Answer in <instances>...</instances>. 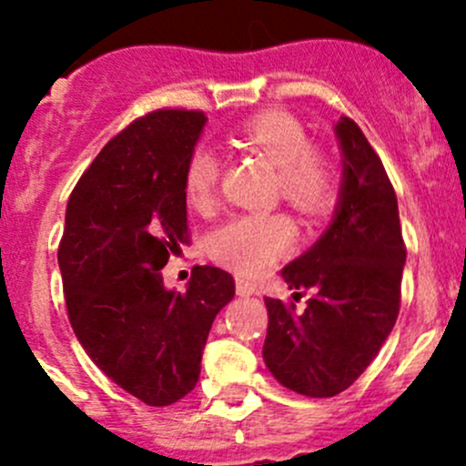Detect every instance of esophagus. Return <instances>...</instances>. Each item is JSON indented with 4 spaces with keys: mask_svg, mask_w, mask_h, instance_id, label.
Segmentation results:
<instances>
[{
    "mask_svg": "<svg viewBox=\"0 0 466 466\" xmlns=\"http://www.w3.org/2000/svg\"><path fill=\"white\" fill-rule=\"evenodd\" d=\"M257 284L252 279H248V277H237V293L241 295V298H250V295H257Z\"/></svg>",
    "mask_w": 466,
    "mask_h": 466,
    "instance_id": "esophagus-1",
    "label": "esophagus"
}]
</instances>
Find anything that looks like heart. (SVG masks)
<instances>
[{"label":"heart","instance_id":"1","mask_svg":"<svg viewBox=\"0 0 466 466\" xmlns=\"http://www.w3.org/2000/svg\"><path fill=\"white\" fill-rule=\"evenodd\" d=\"M238 137L279 168L281 194L304 214L318 216L333 200V168L324 155L309 146L302 121L286 110L250 116ZM220 159L214 148H196L185 171V194L198 211L211 209L218 189ZM295 237L290 220L281 214H241L211 234V255L243 275H259L286 255Z\"/></svg>","mask_w":466,"mask_h":466}]
</instances>
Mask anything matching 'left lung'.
I'll list each match as a JSON object with an SVG mask.
<instances>
[{
  "instance_id": "left-lung-1",
  "label": "left lung",
  "mask_w": 466,
  "mask_h": 466,
  "mask_svg": "<svg viewBox=\"0 0 466 466\" xmlns=\"http://www.w3.org/2000/svg\"><path fill=\"white\" fill-rule=\"evenodd\" d=\"M333 133L342 177L331 223L281 270L290 290L313 295L302 313L263 298L268 372L284 388L320 399L350 388L388 340L406 266L397 196L379 155L347 116L336 121Z\"/></svg>"
}]
</instances>
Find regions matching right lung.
<instances>
[{"instance_id":"add662e5","label":"right lung","mask_w":466,"mask_h":466,"mask_svg":"<svg viewBox=\"0 0 466 466\" xmlns=\"http://www.w3.org/2000/svg\"><path fill=\"white\" fill-rule=\"evenodd\" d=\"M203 112L157 110L96 155L72 191L58 250L69 322L92 363L146 406L196 388L207 336L234 298L229 272L196 266L185 293L162 268L187 243L185 171Z\"/></svg>"}]
</instances>
